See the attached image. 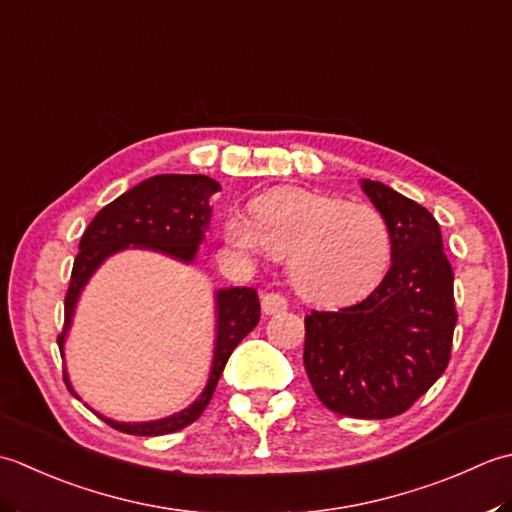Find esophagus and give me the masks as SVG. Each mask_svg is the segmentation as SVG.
Segmentation results:
<instances>
[{
  "label": "esophagus",
  "instance_id": "esophagus-1",
  "mask_svg": "<svg viewBox=\"0 0 512 512\" xmlns=\"http://www.w3.org/2000/svg\"><path fill=\"white\" fill-rule=\"evenodd\" d=\"M260 305H263V311L267 316H276V314H283V311L289 307V302L285 296L274 294V291H271V294L263 296Z\"/></svg>",
  "mask_w": 512,
  "mask_h": 512
}]
</instances>
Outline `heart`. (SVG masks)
I'll use <instances>...</instances> for the list:
<instances>
[{"instance_id": "heart-1", "label": "heart", "mask_w": 512, "mask_h": 512, "mask_svg": "<svg viewBox=\"0 0 512 512\" xmlns=\"http://www.w3.org/2000/svg\"><path fill=\"white\" fill-rule=\"evenodd\" d=\"M249 212L252 221L236 212L225 218L227 243L254 258L287 260L298 294L318 305L367 296L391 263V229L373 205L274 187Z\"/></svg>"}]
</instances>
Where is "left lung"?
Wrapping results in <instances>:
<instances>
[{
    "mask_svg": "<svg viewBox=\"0 0 512 512\" xmlns=\"http://www.w3.org/2000/svg\"><path fill=\"white\" fill-rule=\"evenodd\" d=\"M391 229V267L371 294L305 318V371L329 411L387 420L411 409L451 360L457 322L453 269L426 207L362 181Z\"/></svg>",
    "mask_w": 512,
    "mask_h": 512,
    "instance_id": "1",
    "label": "left lung"
}]
</instances>
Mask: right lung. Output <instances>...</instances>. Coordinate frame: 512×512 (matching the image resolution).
Wrapping results in <instances>:
<instances>
[{
  "label": "right lung",
  "mask_w": 512,
  "mask_h": 512,
  "mask_svg": "<svg viewBox=\"0 0 512 512\" xmlns=\"http://www.w3.org/2000/svg\"><path fill=\"white\" fill-rule=\"evenodd\" d=\"M218 190H221V185L203 174H159L134 185L132 190L121 194L117 201L103 207L92 218V223L81 236L79 254L75 258V265H72L68 294L64 300V329H61L57 338L61 353H64V340L81 289L86 287L90 276L95 274L103 260L132 245L154 249V252L168 254L176 260H183V263H192L198 245L205 238V229L210 225V198ZM216 318L212 373L210 380H207V387L198 395L194 404L187 406L181 413L154 422L125 424L97 413L101 420L110 424L112 429L128 435H165L181 431L196 422L205 411V406L210 404L232 351L258 325V291L252 287L216 291ZM64 380L68 384L66 373ZM68 389L70 393H75L70 384Z\"/></svg>",
  "instance_id": "add662e5"
}]
</instances>
